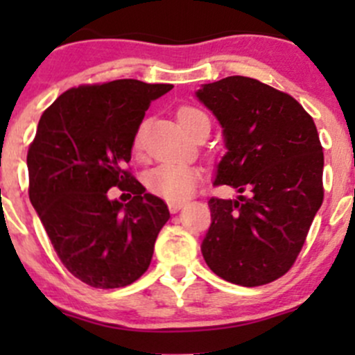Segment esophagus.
Wrapping results in <instances>:
<instances>
[{"label":"esophagus","instance_id":"esophagus-1","mask_svg":"<svg viewBox=\"0 0 355 355\" xmlns=\"http://www.w3.org/2000/svg\"><path fill=\"white\" fill-rule=\"evenodd\" d=\"M182 207H184V202H168V209H170V213H178Z\"/></svg>","mask_w":355,"mask_h":355}]
</instances>
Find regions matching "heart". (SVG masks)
Listing matches in <instances>:
<instances>
[{"label": "heart", "mask_w": 355, "mask_h": 355, "mask_svg": "<svg viewBox=\"0 0 355 355\" xmlns=\"http://www.w3.org/2000/svg\"><path fill=\"white\" fill-rule=\"evenodd\" d=\"M177 120L189 135L196 130L200 121L207 120L206 114L192 106H180L177 110ZM146 187L153 194L168 200H184L191 198L198 187L199 170L189 164L161 163L146 173Z\"/></svg>", "instance_id": "b5f03b06"}]
</instances>
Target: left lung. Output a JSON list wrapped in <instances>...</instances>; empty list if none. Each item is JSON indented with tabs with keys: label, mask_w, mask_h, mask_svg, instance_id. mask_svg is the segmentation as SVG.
<instances>
[{
	"label": "left lung",
	"mask_w": 355,
	"mask_h": 355,
	"mask_svg": "<svg viewBox=\"0 0 355 355\" xmlns=\"http://www.w3.org/2000/svg\"><path fill=\"white\" fill-rule=\"evenodd\" d=\"M196 98L223 128L214 184L249 192L209 199L200 252L230 284H270L292 268L323 202L316 125L292 96L241 75L202 84Z\"/></svg>",
	"instance_id": "obj_1"
}]
</instances>
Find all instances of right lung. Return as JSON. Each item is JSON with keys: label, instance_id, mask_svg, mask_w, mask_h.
Wrapping results in <instances>:
<instances>
[{"label": "right lung", "instance_id": "right-lung-1", "mask_svg": "<svg viewBox=\"0 0 355 355\" xmlns=\"http://www.w3.org/2000/svg\"><path fill=\"white\" fill-rule=\"evenodd\" d=\"M171 84L120 78L63 92L39 120L27 153L28 198L65 268L94 288H120L146 273L170 218L125 164L146 111ZM111 187L135 194L127 205Z\"/></svg>", "mask_w": 355, "mask_h": 355}]
</instances>
